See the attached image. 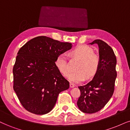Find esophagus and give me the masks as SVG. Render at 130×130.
<instances>
[{"label": "esophagus", "instance_id": "esophagus-1", "mask_svg": "<svg viewBox=\"0 0 130 130\" xmlns=\"http://www.w3.org/2000/svg\"><path fill=\"white\" fill-rule=\"evenodd\" d=\"M70 88L75 87V84H72V83H70Z\"/></svg>", "mask_w": 130, "mask_h": 130}]
</instances>
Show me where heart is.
I'll return each mask as SVG.
<instances>
[{
    "label": "heart",
    "mask_w": 130,
    "mask_h": 130,
    "mask_svg": "<svg viewBox=\"0 0 130 130\" xmlns=\"http://www.w3.org/2000/svg\"><path fill=\"white\" fill-rule=\"evenodd\" d=\"M72 54L80 60V62L76 67V71L69 72L68 60L64 53L58 55L55 64L59 71L70 82L78 83L83 81L86 77L87 79L92 78L96 73L100 64L99 56L94 54L92 48L86 45L78 46L72 52Z\"/></svg>",
    "instance_id": "heart-1"
}]
</instances>
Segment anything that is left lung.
Here are the masks:
<instances>
[{
    "mask_svg": "<svg viewBox=\"0 0 130 130\" xmlns=\"http://www.w3.org/2000/svg\"><path fill=\"white\" fill-rule=\"evenodd\" d=\"M90 44L98 45L100 64L92 81L78 87L81 95L77 105L81 111L91 114L99 111L109 101L114 93L117 72L116 57L112 48L101 40Z\"/></svg>",
    "mask_w": 130,
    "mask_h": 130,
    "instance_id": "obj_1",
    "label": "left lung"
}]
</instances>
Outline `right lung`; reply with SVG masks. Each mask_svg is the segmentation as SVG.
<instances>
[{
  "label": "right lung",
  "instance_id": "add662e5",
  "mask_svg": "<svg viewBox=\"0 0 130 130\" xmlns=\"http://www.w3.org/2000/svg\"><path fill=\"white\" fill-rule=\"evenodd\" d=\"M72 47V43L39 36L19 51L12 70L13 89L28 111L40 115L48 113L55 106L59 93L69 88V83L55 61L58 55Z\"/></svg>",
  "mask_w": 130,
  "mask_h": 130
}]
</instances>
